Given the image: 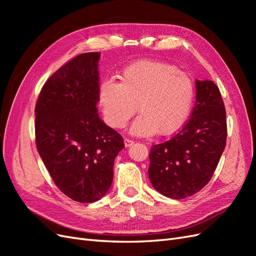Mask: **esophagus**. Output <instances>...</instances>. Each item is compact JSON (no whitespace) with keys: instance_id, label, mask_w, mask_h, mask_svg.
<instances>
[{"instance_id":"obj_1","label":"esophagus","mask_w":256,"mask_h":256,"mask_svg":"<svg viewBox=\"0 0 256 256\" xmlns=\"http://www.w3.org/2000/svg\"><path fill=\"white\" fill-rule=\"evenodd\" d=\"M124 143H125L126 147H129V146L132 145L134 142L132 140H129V138H125V140H124Z\"/></svg>"}]
</instances>
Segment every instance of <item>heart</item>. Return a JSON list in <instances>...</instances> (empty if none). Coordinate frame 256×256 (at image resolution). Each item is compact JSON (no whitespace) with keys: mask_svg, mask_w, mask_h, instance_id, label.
Listing matches in <instances>:
<instances>
[{"mask_svg":"<svg viewBox=\"0 0 256 256\" xmlns=\"http://www.w3.org/2000/svg\"><path fill=\"white\" fill-rule=\"evenodd\" d=\"M120 82L99 85L98 102L104 120L112 128H124L136 111L131 134L170 136L187 120L194 100V83L184 72L164 62L143 60L122 72Z\"/></svg>","mask_w":256,"mask_h":256,"instance_id":"heart-1","label":"heart"}]
</instances>
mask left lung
<instances>
[{
    "mask_svg": "<svg viewBox=\"0 0 256 256\" xmlns=\"http://www.w3.org/2000/svg\"><path fill=\"white\" fill-rule=\"evenodd\" d=\"M196 99L188 122L171 140L152 145L148 177L161 194L182 200L210 180L226 144V112L219 88L196 81Z\"/></svg>",
    "mask_w": 256,
    "mask_h": 256,
    "instance_id": "1",
    "label": "left lung"
}]
</instances>
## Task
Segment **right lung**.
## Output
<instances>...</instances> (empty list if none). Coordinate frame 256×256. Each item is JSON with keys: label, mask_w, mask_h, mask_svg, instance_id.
<instances>
[{"label": "right lung", "mask_w": 256, "mask_h": 256, "mask_svg": "<svg viewBox=\"0 0 256 256\" xmlns=\"http://www.w3.org/2000/svg\"><path fill=\"white\" fill-rule=\"evenodd\" d=\"M100 53H82L62 66L42 86L35 106L40 156L56 187L80 203L109 191L122 136L97 112Z\"/></svg>", "instance_id": "add662e5"}]
</instances>
